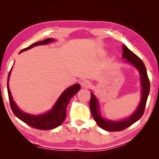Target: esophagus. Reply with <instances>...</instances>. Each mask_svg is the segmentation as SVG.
<instances>
[{"instance_id": "1", "label": "esophagus", "mask_w": 159, "mask_h": 159, "mask_svg": "<svg viewBox=\"0 0 159 159\" xmlns=\"http://www.w3.org/2000/svg\"><path fill=\"white\" fill-rule=\"evenodd\" d=\"M81 85L83 86V88H88L90 87L91 83L88 80H83V81L81 82Z\"/></svg>"}]
</instances>
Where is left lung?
Segmentation results:
<instances>
[{"instance_id": "obj_1", "label": "left lung", "mask_w": 159, "mask_h": 159, "mask_svg": "<svg viewBox=\"0 0 159 159\" xmlns=\"http://www.w3.org/2000/svg\"><path fill=\"white\" fill-rule=\"evenodd\" d=\"M122 57L125 59L126 61L133 65L139 71V73L141 76L142 98L136 111L130 117L125 118L124 120L115 121V120L104 119L101 116L99 110V102L95 98V95L91 93L90 108L94 119H95L99 127L109 132L123 130L133 125L136 121H138L144 114L148 95H149L150 90V82L147 76L146 67H145L143 61L135 54L129 50L125 45H123Z\"/></svg>"}]
</instances>
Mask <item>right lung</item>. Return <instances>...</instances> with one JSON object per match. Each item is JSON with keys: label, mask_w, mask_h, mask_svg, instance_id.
Instances as JSON below:
<instances>
[{"label": "right lung", "mask_w": 159, "mask_h": 159, "mask_svg": "<svg viewBox=\"0 0 159 159\" xmlns=\"http://www.w3.org/2000/svg\"><path fill=\"white\" fill-rule=\"evenodd\" d=\"M53 41V39H47L44 40V41L34 43L31 45L28 48L21 50L20 53L23 52V51L31 49V48L37 46V45L50 43V42H52ZM12 69V67L10 69L8 77H7V87L10 107H11V109L12 112L14 113V114L18 118H20L21 120H22L24 123H25L26 124L31 126L32 128L39 129V130H51V129L55 128L58 127L59 125H60L66 118V107L68 105L70 99L80 89V85L79 84H74V85L71 86V87L68 88L66 90H64L60 96V98H58L57 101L56 102L55 104L50 111L41 115H31L23 112L21 110L18 108L17 106L15 103V102L13 101L8 84V80L10 74H11Z\"/></svg>", "instance_id": "add662e5"}]
</instances>
